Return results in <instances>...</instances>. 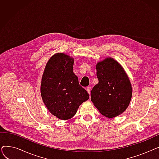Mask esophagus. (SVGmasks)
I'll return each instance as SVG.
<instances>
[{
	"label": "esophagus",
	"instance_id": "1",
	"mask_svg": "<svg viewBox=\"0 0 159 159\" xmlns=\"http://www.w3.org/2000/svg\"><path fill=\"white\" fill-rule=\"evenodd\" d=\"M86 90H87L88 93H89V95H90V93H91V87H90V86H88V87L86 88Z\"/></svg>",
	"mask_w": 159,
	"mask_h": 159
}]
</instances>
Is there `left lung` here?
I'll use <instances>...</instances> for the list:
<instances>
[{
  "label": "left lung",
  "mask_w": 159,
  "mask_h": 159,
  "mask_svg": "<svg viewBox=\"0 0 159 159\" xmlns=\"http://www.w3.org/2000/svg\"><path fill=\"white\" fill-rule=\"evenodd\" d=\"M98 83L91 91V100L102 115L113 118L128 107L132 88L122 67L111 58L96 66Z\"/></svg>",
  "instance_id": "8db88e82"
}]
</instances>
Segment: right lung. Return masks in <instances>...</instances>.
Masks as SVG:
<instances>
[{"mask_svg":"<svg viewBox=\"0 0 159 159\" xmlns=\"http://www.w3.org/2000/svg\"><path fill=\"white\" fill-rule=\"evenodd\" d=\"M73 62L68 55L55 54L48 61L42 79L43 102L49 112L61 120L72 118L89 97L73 71Z\"/></svg>","mask_w":159,"mask_h":159,"instance_id":"right-lung-1","label":"right lung"}]
</instances>
